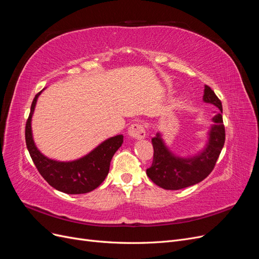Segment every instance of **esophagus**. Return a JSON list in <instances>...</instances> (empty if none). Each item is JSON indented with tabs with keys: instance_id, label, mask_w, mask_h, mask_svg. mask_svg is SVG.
I'll list each match as a JSON object with an SVG mask.
<instances>
[{
	"instance_id": "esophagus-1",
	"label": "esophagus",
	"mask_w": 259,
	"mask_h": 259,
	"mask_svg": "<svg viewBox=\"0 0 259 259\" xmlns=\"http://www.w3.org/2000/svg\"><path fill=\"white\" fill-rule=\"evenodd\" d=\"M127 134L134 139H144L146 137V130L143 124L134 123L128 127Z\"/></svg>"
}]
</instances>
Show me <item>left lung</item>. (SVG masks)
I'll list each match as a JSON object with an SVG mask.
<instances>
[{
    "instance_id": "8db88e82",
    "label": "left lung",
    "mask_w": 259,
    "mask_h": 259,
    "mask_svg": "<svg viewBox=\"0 0 259 259\" xmlns=\"http://www.w3.org/2000/svg\"><path fill=\"white\" fill-rule=\"evenodd\" d=\"M203 101L214 105L215 113L207 132V142L197 154L179 156L169 150L162 134L156 133L152 138L154 149L152 165L147 169V175L159 187L166 190H179L199 184L213 170L225 144V126L223 123V106L209 86H204Z\"/></svg>"
}]
</instances>
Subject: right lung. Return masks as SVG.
Instances as JSON below:
<instances>
[{"label": "right lung", "mask_w": 259, "mask_h": 259, "mask_svg": "<svg viewBox=\"0 0 259 259\" xmlns=\"http://www.w3.org/2000/svg\"><path fill=\"white\" fill-rule=\"evenodd\" d=\"M43 91L35 95L26 124V144L31 159L42 177L56 190L68 194L91 192L107 177L112 156L123 144V135L106 139L91 152L73 161H57L48 158L35 146L31 127L36 101Z\"/></svg>", "instance_id": "right-lung-1"}]
</instances>
